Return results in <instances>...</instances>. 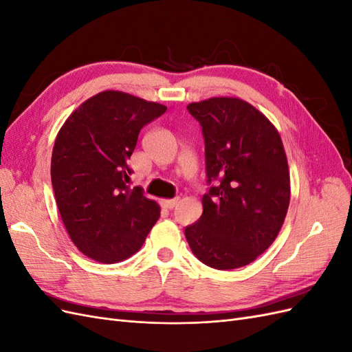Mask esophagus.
Listing matches in <instances>:
<instances>
[{
	"label": "esophagus",
	"instance_id": "1",
	"mask_svg": "<svg viewBox=\"0 0 352 352\" xmlns=\"http://www.w3.org/2000/svg\"><path fill=\"white\" fill-rule=\"evenodd\" d=\"M177 204H179V198H175V199H162V206L164 208H167V210L175 208Z\"/></svg>",
	"mask_w": 352,
	"mask_h": 352
}]
</instances>
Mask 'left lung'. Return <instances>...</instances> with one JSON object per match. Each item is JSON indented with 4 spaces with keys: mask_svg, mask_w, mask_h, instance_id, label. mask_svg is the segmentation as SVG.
Returning a JSON list of instances; mask_svg holds the SVG:
<instances>
[{
    "mask_svg": "<svg viewBox=\"0 0 352 352\" xmlns=\"http://www.w3.org/2000/svg\"><path fill=\"white\" fill-rule=\"evenodd\" d=\"M188 111L202 127L210 189L202 197V216L185 228L186 241L208 267H243L273 243L289 207L280 135L267 117L239 98L192 102Z\"/></svg>",
    "mask_w": 352,
    "mask_h": 352,
    "instance_id": "left-lung-1",
    "label": "left lung"
}]
</instances>
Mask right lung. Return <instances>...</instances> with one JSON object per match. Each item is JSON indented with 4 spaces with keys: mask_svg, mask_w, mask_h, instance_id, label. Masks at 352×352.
Here are the masks:
<instances>
[{
    "mask_svg": "<svg viewBox=\"0 0 352 352\" xmlns=\"http://www.w3.org/2000/svg\"><path fill=\"white\" fill-rule=\"evenodd\" d=\"M166 105L119 91L80 104L60 129L51 182L70 239L87 257L113 264L140 251L160 217L141 186L129 188V158L141 129Z\"/></svg>",
    "mask_w": 352,
    "mask_h": 352,
    "instance_id": "1",
    "label": "right lung"
}]
</instances>
